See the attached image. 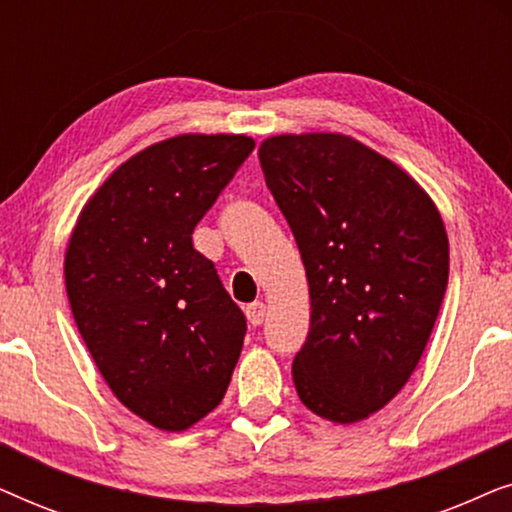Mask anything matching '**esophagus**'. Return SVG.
<instances>
[{
	"label": "esophagus",
	"mask_w": 512,
	"mask_h": 512,
	"mask_svg": "<svg viewBox=\"0 0 512 512\" xmlns=\"http://www.w3.org/2000/svg\"><path fill=\"white\" fill-rule=\"evenodd\" d=\"M247 319H249V324L251 326H261L263 324V319H265V305L263 303H251V305H247Z\"/></svg>",
	"instance_id": "obj_1"
}]
</instances>
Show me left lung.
Here are the masks:
<instances>
[{
	"label": "left lung",
	"mask_w": 512,
	"mask_h": 512,
	"mask_svg": "<svg viewBox=\"0 0 512 512\" xmlns=\"http://www.w3.org/2000/svg\"><path fill=\"white\" fill-rule=\"evenodd\" d=\"M258 158L310 284L293 384L314 415L361 422L429 342L450 275L443 219L415 179L347 135H277Z\"/></svg>",
	"instance_id": "1"
}]
</instances>
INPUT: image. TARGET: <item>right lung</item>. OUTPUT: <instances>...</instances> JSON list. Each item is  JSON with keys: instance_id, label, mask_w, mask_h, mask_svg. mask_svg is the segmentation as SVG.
Instances as JSON below:
<instances>
[{"instance_id": "obj_1", "label": "right lung", "mask_w": 512, "mask_h": 512, "mask_svg": "<svg viewBox=\"0 0 512 512\" xmlns=\"http://www.w3.org/2000/svg\"><path fill=\"white\" fill-rule=\"evenodd\" d=\"M254 151L244 135H179L118 167L67 244L83 342L125 408L184 431L226 394L247 319L193 230Z\"/></svg>"}]
</instances>
